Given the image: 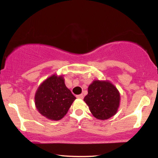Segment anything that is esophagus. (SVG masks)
Here are the masks:
<instances>
[{
	"label": "esophagus",
	"instance_id": "34e87169",
	"mask_svg": "<svg viewBox=\"0 0 158 158\" xmlns=\"http://www.w3.org/2000/svg\"><path fill=\"white\" fill-rule=\"evenodd\" d=\"M77 98L78 99H83V98H84V95H83V94L78 95H77Z\"/></svg>",
	"mask_w": 158,
	"mask_h": 158
}]
</instances>
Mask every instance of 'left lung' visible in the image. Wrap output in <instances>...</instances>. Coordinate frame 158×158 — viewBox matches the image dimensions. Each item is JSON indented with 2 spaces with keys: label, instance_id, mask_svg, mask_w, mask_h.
<instances>
[{
  "label": "left lung",
  "instance_id": "1",
  "mask_svg": "<svg viewBox=\"0 0 158 158\" xmlns=\"http://www.w3.org/2000/svg\"><path fill=\"white\" fill-rule=\"evenodd\" d=\"M84 100L94 117L106 120L116 113L119 106L120 94L110 82L96 80L89 86L88 95Z\"/></svg>",
  "mask_w": 158,
  "mask_h": 158
}]
</instances>
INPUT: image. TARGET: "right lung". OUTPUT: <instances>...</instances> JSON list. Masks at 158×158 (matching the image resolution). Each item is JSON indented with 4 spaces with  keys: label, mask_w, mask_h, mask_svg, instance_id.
Returning a JSON list of instances; mask_svg holds the SVG:
<instances>
[{
    "label": "right lung",
    "mask_w": 158,
    "mask_h": 158,
    "mask_svg": "<svg viewBox=\"0 0 158 158\" xmlns=\"http://www.w3.org/2000/svg\"><path fill=\"white\" fill-rule=\"evenodd\" d=\"M76 98L66 87L63 77L53 75L40 85L35 96L37 110L47 118H63Z\"/></svg>",
    "instance_id": "right-lung-1"
}]
</instances>
